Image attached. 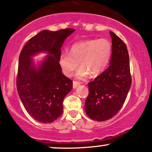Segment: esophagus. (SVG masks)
<instances>
[{
	"instance_id": "obj_1",
	"label": "esophagus",
	"mask_w": 152,
	"mask_h": 152,
	"mask_svg": "<svg viewBox=\"0 0 152 152\" xmlns=\"http://www.w3.org/2000/svg\"><path fill=\"white\" fill-rule=\"evenodd\" d=\"M80 84H81V83H80V82H78V81H74L73 82V88H74L75 89V88H77L78 86L80 85Z\"/></svg>"
}]
</instances>
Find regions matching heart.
<instances>
[{"mask_svg": "<svg viewBox=\"0 0 152 152\" xmlns=\"http://www.w3.org/2000/svg\"><path fill=\"white\" fill-rule=\"evenodd\" d=\"M112 54V43L107 39H93L73 44L69 53H62L58 63L62 72L66 76H72L78 64L81 66L76 73L78 78L89 74L97 76L107 68Z\"/></svg>", "mask_w": 152, "mask_h": 152, "instance_id": "heart-1", "label": "heart"}]
</instances>
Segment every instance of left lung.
I'll use <instances>...</instances> for the list:
<instances>
[{"label": "left lung", "mask_w": 152, "mask_h": 152, "mask_svg": "<svg viewBox=\"0 0 152 152\" xmlns=\"http://www.w3.org/2000/svg\"><path fill=\"white\" fill-rule=\"evenodd\" d=\"M110 34L113 47L110 66L88 84L89 94L85 111L96 121H105L115 115L125 103L132 83L127 46L114 32L110 31Z\"/></svg>", "instance_id": "obj_1"}]
</instances>
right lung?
<instances>
[{
	"instance_id": "right-lung-1",
	"label": "right lung",
	"mask_w": 152,
	"mask_h": 152,
	"mask_svg": "<svg viewBox=\"0 0 152 152\" xmlns=\"http://www.w3.org/2000/svg\"><path fill=\"white\" fill-rule=\"evenodd\" d=\"M75 30L41 31L29 39L20 54L18 93L27 112L37 121L50 123L63 112V100L73 82L62 74L58 58L64 42ZM41 52L48 55L36 67L31 57Z\"/></svg>"
}]
</instances>
